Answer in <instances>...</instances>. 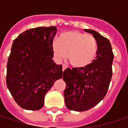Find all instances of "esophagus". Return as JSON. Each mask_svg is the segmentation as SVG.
Wrapping results in <instances>:
<instances>
[{"label":"esophagus","mask_w":128,"mask_h":128,"mask_svg":"<svg viewBox=\"0 0 128 128\" xmlns=\"http://www.w3.org/2000/svg\"><path fill=\"white\" fill-rule=\"evenodd\" d=\"M66 68H67V66H66V65H62V71H64Z\"/></svg>","instance_id":"1"}]
</instances>
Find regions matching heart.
I'll return each mask as SVG.
<instances>
[{
	"label": "heart",
	"instance_id": "b5f03b06",
	"mask_svg": "<svg viewBox=\"0 0 128 128\" xmlns=\"http://www.w3.org/2000/svg\"><path fill=\"white\" fill-rule=\"evenodd\" d=\"M52 51L58 60L66 56L72 66L77 68L88 66L96 58L98 43L92 36L79 31L61 33L58 40L52 42Z\"/></svg>",
	"mask_w": 128,
	"mask_h": 128
}]
</instances>
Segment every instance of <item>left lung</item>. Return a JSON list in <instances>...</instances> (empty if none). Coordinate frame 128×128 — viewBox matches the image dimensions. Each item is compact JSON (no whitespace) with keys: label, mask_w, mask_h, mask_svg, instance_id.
<instances>
[{"label":"left lung","mask_w":128,"mask_h":128,"mask_svg":"<svg viewBox=\"0 0 128 128\" xmlns=\"http://www.w3.org/2000/svg\"><path fill=\"white\" fill-rule=\"evenodd\" d=\"M92 34L98 43L96 60L82 68H69L63 72L66 83L65 103L70 110L82 112L93 108L106 96L110 82L114 58L109 40L93 30L84 29Z\"/></svg>","instance_id":"8db88e82"}]
</instances>
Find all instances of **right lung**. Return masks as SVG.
I'll return each mask as SVG.
<instances>
[{
  "label": "right lung",
  "instance_id": "add662e5",
  "mask_svg": "<svg viewBox=\"0 0 128 128\" xmlns=\"http://www.w3.org/2000/svg\"><path fill=\"white\" fill-rule=\"evenodd\" d=\"M57 28L38 27L20 34L12 42L7 63L6 84L20 107L38 110L46 92L62 77L61 65L53 58L52 40Z\"/></svg>",
  "mask_w": 128,
  "mask_h": 128
}]
</instances>
